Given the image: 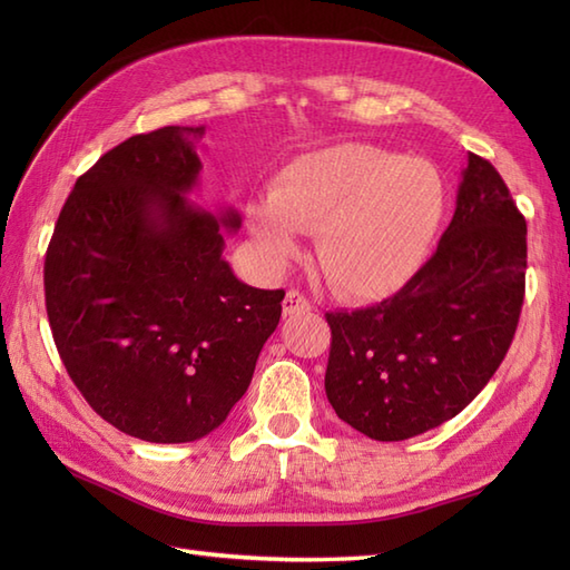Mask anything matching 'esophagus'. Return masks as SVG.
<instances>
[{
  "label": "esophagus",
  "instance_id": "esophagus-1",
  "mask_svg": "<svg viewBox=\"0 0 570 570\" xmlns=\"http://www.w3.org/2000/svg\"><path fill=\"white\" fill-rule=\"evenodd\" d=\"M313 306H311V301L306 298V296H301L298 292H286V296H284V316H294V313H306V311H311Z\"/></svg>",
  "mask_w": 570,
  "mask_h": 570
}]
</instances>
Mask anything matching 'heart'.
Instances as JSON below:
<instances>
[{
	"instance_id": "heart-1",
	"label": "heart",
	"mask_w": 570,
	"mask_h": 570,
	"mask_svg": "<svg viewBox=\"0 0 570 570\" xmlns=\"http://www.w3.org/2000/svg\"><path fill=\"white\" fill-rule=\"evenodd\" d=\"M445 205L448 186L435 164L372 144H337L286 164L266 196L247 200L245 225L269 269H284L308 233L335 294L382 301L429 262Z\"/></svg>"
}]
</instances>
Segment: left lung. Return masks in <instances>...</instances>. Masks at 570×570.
Instances as JSON below:
<instances>
[{
	"label": "left lung",
	"instance_id": "1",
	"mask_svg": "<svg viewBox=\"0 0 570 570\" xmlns=\"http://www.w3.org/2000/svg\"><path fill=\"white\" fill-rule=\"evenodd\" d=\"M524 274V215L498 168L470 154L453 220L414 282L377 306L325 313L335 414L374 441L458 416L512 345Z\"/></svg>",
	"mask_w": 570,
	"mask_h": 570
}]
</instances>
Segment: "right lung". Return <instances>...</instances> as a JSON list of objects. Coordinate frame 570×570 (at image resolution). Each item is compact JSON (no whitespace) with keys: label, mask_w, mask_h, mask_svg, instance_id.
<instances>
[{"label":"right lung","mask_w":570,"mask_h":570,"mask_svg":"<svg viewBox=\"0 0 570 570\" xmlns=\"http://www.w3.org/2000/svg\"><path fill=\"white\" fill-rule=\"evenodd\" d=\"M205 127L129 137L85 171L46 252L58 355L98 414L149 443H190L252 382L284 292L239 282L223 257L237 210L190 203Z\"/></svg>","instance_id":"add662e5"}]
</instances>
